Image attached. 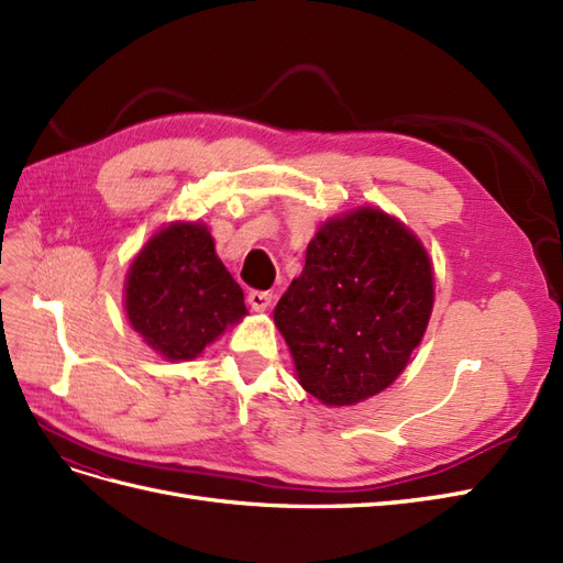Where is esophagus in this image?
Segmentation results:
<instances>
[{"label": "esophagus", "instance_id": "34e87169", "mask_svg": "<svg viewBox=\"0 0 563 563\" xmlns=\"http://www.w3.org/2000/svg\"><path fill=\"white\" fill-rule=\"evenodd\" d=\"M271 299H274V295L264 292V289H252V292L247 295V303L252 306V311H266V308L271 306Z\"/></svg>", "mask_w": 563, "mask_h": 563}]
</instances>
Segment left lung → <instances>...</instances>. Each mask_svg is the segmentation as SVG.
<instances>
[{"mask_svg":"<svg viewBox=\"0 0 563 563\" xmlns=\"http://www.w3.org/2000/svg\"><path fill=\"white\" fill-rule=\"evenodd\" d=\"M421 241L395 217L357 208L324 222L274 320L299 384L328 407L386 390L407 367L432 313Z\"/></svg>","mask_w":563,"mask_h":563,"instance_id":"left-lung-1","label":"left lung"}]
</instances>
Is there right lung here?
<instances>
[{
  "instance_id": "right-lung-1",
  "label": "right lung",
  "mask_w": 563,
  "mask_h": 563,
  "mask_svg": "<svg viewBox=\"0 0 563 563\" xmlns=\"http://www.w3.org/2000/svg\"><path fill=\"white\" fill-rule=\"evenodd\" d=\"M133 330L166 360H194L247 308L206 224L175 222L140 250L125 276Z\"/></svg>"
}]
</instances>
